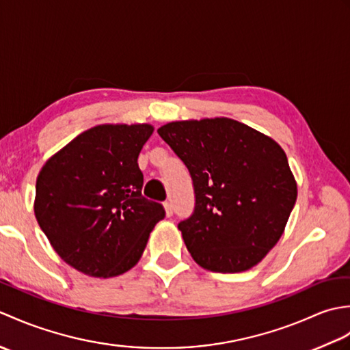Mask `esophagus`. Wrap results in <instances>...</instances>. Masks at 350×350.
<instances>
[{
  "label": "esophagus",
  "instance_id": "34e87169",
  "mask_svg": "<svg viewBox=\"0 0 350 350\" xmlns=\"http://www.w3.org/2000/svg\"><path fill=\"white\" fill-rule=\"evenodd\" d=\"M163 207H165L167 217H171V215H173V206H171V203L165 202V203H163Z\"/></svg>",
  "mask_w": 350,
  "mask_h": 350
}]
</instances>
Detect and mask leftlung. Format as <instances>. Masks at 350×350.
<instances>
[{
	"label": "left lung",
	"mask_w": 350,
	"mask_h": 350,
	"mask_svg": "<svg viewBox=\"0 0 350 350\" xmlns=\"http://www.w3.org/2000/svg\"><path fill=\"white\" fill-rule=\"evenodd\" d=\"M158 133L192 177L194 212L179 222L192 258L222 273L262 262L284 233L298 197L277 141L227 117L171 122Z\"/></svg>",
	"instance_id": "1"
}]
</instances>
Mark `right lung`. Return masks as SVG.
Here are the masks:
<instances>
[{
  "instance_id": "obj_1",
  "label": "right lung",
  "mask_w": 350,
  "mask_h": 350,
  "mask_svg": "<svg viewBox=\"0 0 350 350\" xmlns=\"http://www.w3.org/2000/svg\"><path fill=\"white\" fill-rule=\"evenodd\" d=\"M153 126L99 124L44 162L34 215L52 248L88 277L109 278L138 263L162 204L141 194L138 154Z\"/></svg>"
}]
</instances>
